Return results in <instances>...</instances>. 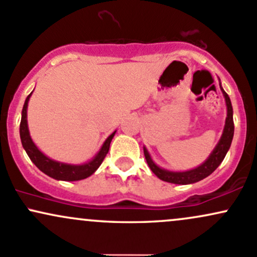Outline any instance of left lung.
Returning a JSON list of instances; mask_svg holds the SVG:
<instances>
[{
  "mask_svg": "<svg viewBox=\"0 0 257 257\" xmlns=\"http://www.w3.org/2000/svg\"><path fill=\"white\" fill-rule=\"evenodd\" d=\"M219 87H221V91L223 94L224 100H225V106H227V117H225V123L223 128V133L221 135V139L217 143L216 148L213 149V151L211 152L210 156L207 157V160L204 163H201L200 166H197L196 168L193 170L184 171V172H173L165 170V168H161L156 163L154 162L151 159L150 154H149L148 149L144 146V155H145L146 162H148L150 170L154 172L157 176V178H160L163 182L173 183V184H193V183L200 182L206 177L210 176L213 171L218 167L222 163V161L224 160L225 155H227L228 150L230 148V144H232L233 135H234V122H233V107L232 102H230V98L227 95V92L224 91L223 87H222L221 83H219Z\"/></svg>",
  "mask_w": 257,
  "mask_h": 257,
  "instance_id": "left-lung-1",
  "label": "left lung"
}]
</instances>
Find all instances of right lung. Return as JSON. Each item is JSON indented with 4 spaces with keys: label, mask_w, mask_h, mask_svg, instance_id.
I'll use <instances>...</instances> for the list:
<instances>
[{
    "label": "right lung",
    "mask_w": 257,
    "mask_h": 257,
    "mask_svg": "<svg viewBox=\"0 0 257 257\" xmlns=\"http://www.w3.org/2000/svg\"><path fill=\"white\" fill-rule=\"evenodd\" d=\"M32 94L33 92H30V94L28 95V97L25 98L23 111H22V120L21 126H19V134H21L22 145H23L25 152L28 154L29 159L33 161L34 165H35L41 172H44L45 174L51 177V178L57 180H64V182H74V180L85 179L87 177L91 176L92 173H95L97 168L101 166L103 159L106 157L107 152L109 150V144H111L112 139H113L115 132H113V133L107 138L97 154L85 163H81V165H72V163L58 162V161L50 159L46 155L42 154V152L38 149V146L34 144L32 137H30L29 128H28L27 109L28 102H29V98L32 96Z\"/></svg>",
    "instance_id": "1"
}]
</instances>
